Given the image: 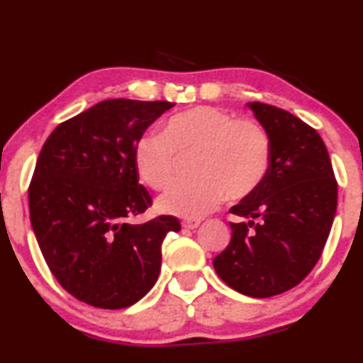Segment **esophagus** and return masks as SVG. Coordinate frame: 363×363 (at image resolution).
<instances>
[{
	"label": "esophagus",
	"instance_id": "obj_1",
	"mask_svg": "<svg viewBox=\"0 0 363 363\" xmlns=\"http://www.w3.org/2000/svg\"><path fill=\"white\" fill-rule=\"evenodd\" d=\"M199 226V221L198 220H186L182 221V228L186 230H196Z\"/></svg>",
	"mask_w": 363,
	"mask_h": 363
}]
</instances>
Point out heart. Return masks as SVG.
Wrapping results in <instances>:
<instances>
[{
  "label": "heart",
  "instance_id": "1",
  "mask_svg": "<svg viewBox=\"0 0 363 363\" xmlns=\"http://www.w3.org/2000/svg\"><path fill=\"white\" fill-rule=\"evenodd\" d=\"M196 154L194 179L176 182L157 201L159 211L199 220L230 199L250 196L267 176L270 140L250 118L215 106H194L164 123L162 135L147 133L133 150L138 177L152 189L167 187L176 174L177 155Z\"/></svg>",
  "mask_w": 363,
  "mask_h": 363
}]
</instances>
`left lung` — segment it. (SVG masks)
Masks as SVG:
<instances>
[{
    "label": "left lung",
    "instance_id": "8db88e82",
    "mask_svg": "<svg viewBox=\"0 0 363 363\" xmlns=\"http://www.w3.org/2000/svg\"><path fill=\"white\" fill-rule=\"evenodd\" d=\"M270 140L262 184L230 213L228 247L215 257L216 274L231 289L270 298L292 289L320 260L336 211L333 167L316 130L281 108L248 103Z\"/></svg>",
    "mask_w": 363,
    "mask_h": 363
}]
</instances>
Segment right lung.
Listing matches in <instances>:
<instances>
[{"label": "right lung", "instance_id": "right-lung-1", "mask_svg": "<svg viewBox=\"0 0 363 363\" xmlns=\"http://www.w3.org/2000/svg\"><path fill=\"white\" fill-rule=\"evenodd\" d=\"M172 106L106 99L43 143L28 187L30 221L52 276L89 306L123 309L142 299L159 277L165 235L181 230L174 216L126 221L152 206L135 145Z\"/></svg>", "mask_w": 363, "mask_h": 363}]
</instances>
